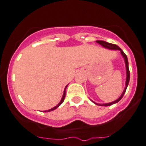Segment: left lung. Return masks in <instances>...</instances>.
Segmentation results:
<instances>
[{
  "label": "left lung",
  "instance_id": "left-lung-1",
  "mask_svg": "<svg viewBox=\"0 0 146 146\" xmlns=\"http://www.w3.org/2000/svg\"><path fill=\"white\" fill-rule=\"evenodd\" d=\"M96 42L97 43H99V44H101L102 46H103L104 47H105V48L107 49H110V50H119L121 52V54H122V57L124 58V60H125V66H126V83H125V89H124L123 92H122V95H121L120 96H119V98H118L117 99L116 101H114V102H111V103H107V104H97V103H96V102H92L94 103V104H97V105H99V106H104V107H107V106H110V105H112V104H115V103H117L118 102H119V101L122 99V98L123 97L124 94H125V92H126V89H127V86H128V84H129V81H130V70H129V67H128V60H127V55L125 54V52H124L123 51H122V50H121L120 47H118L117 45H116V44H111V43H109V42H104V41H101V40H98L96 41Z\"/></svg>",
  "mask_w": 146,
  "mask_h": 146
}]
</instances>
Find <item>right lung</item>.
<instances>
[{"instance_id":"obj_1","label":"right lung","mask_w":146,"mask_h":146,"mask_svg":"<svg viewBox=\"0 0 146 146\" xmlns=\"http://www.w3.org/2000/svg\"><path fill=\"white\" fill-rule=\"evenodd\" d=\"M67 86H68V85H67L66 86H65V90H64V93H63V95H62V99H61V101H60V103H59V104H58V105H57V106H55V107H53V108L50 109V110H47V111H44V112H47V111H52V110H55V109H57V108H58V107H59L60 105H61V104H62V102H63L64 99H65V89H66Z\"/></svg>"}]
</instances>
